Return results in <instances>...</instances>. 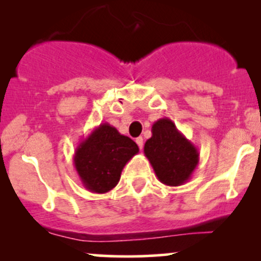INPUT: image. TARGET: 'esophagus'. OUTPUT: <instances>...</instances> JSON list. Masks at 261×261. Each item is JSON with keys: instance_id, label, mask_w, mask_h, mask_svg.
<instances>
[{"instance_id": "34e87169", "label": "esophagus", "mask_w": 261, "mask_h": 261, "mask_svg": "<svg viewBox=\"0 0 261 261\" xmlns=\"http://www.w3.org/2000/svg\"><path fill=\"white\" fill-rule=\"evenodd\" d=\"M135 141H136L137 146H139L140 149H142V147H143V139H142V137H137V139Z\"/></svg>"}]
</instances>
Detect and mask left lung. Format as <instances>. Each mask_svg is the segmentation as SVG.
<instances>
[{"instance_id":"1","label":"left lung","mask_w":261,"mask_h":261,"mask_svg":"<svg viewBox=\"0 0 261 261\" xmlns=\"http://www.w3.org/2000/svg\"><path fill=\"white\" fill-rule=\"evenodd\" d=\"M145 155L158 180L168 187L187 182L199 164V152L168 118L152 125V136L145 143Z\"/></svg>"}]
</instances>
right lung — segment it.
<instances>
[{
	"instance_id": "obj_1",
	"label": "right lung",
	"mask_w": 261,
	"mask_h": 261,
	"mask_svg": "<svg viewBox=\"0 0 261 261\" xmlns=\"http://www.w3.org/2000/svg\"><path fill=\"white\" fill-rule=\"evenodd\" d=\"M139 153V146L108 122L97 126L80 143L73 164L87 190L106 194L118 185L125 164Z\"/></svg>"
}]
</instances>
